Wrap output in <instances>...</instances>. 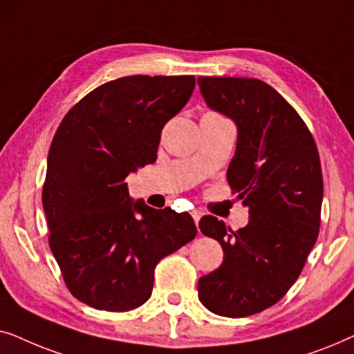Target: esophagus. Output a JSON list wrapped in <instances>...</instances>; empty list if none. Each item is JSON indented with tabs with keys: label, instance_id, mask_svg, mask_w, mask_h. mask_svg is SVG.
I'll use <instances>...</instances> for the list:
<instances>
[{
	"label": "esophagus",
	"instance_id": "1",
	"mask_svg": "<svg viewBox=\"0 0 354 354\" xmlns=\"http://www.w3.org/2000/svg\"><path fill=\"white\" fill-rule=\"evenodd\" d=\"M192 216H193V221H195V224L198 225V222H200L203 212L198 211V209H193V211H192Z\"/></svg>",
	"mask_w": 354,
	"mask_h": 354
}]
</instances>
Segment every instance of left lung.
<instances>
[{
  "label": "left lung",
  "mask_w": 354,
  "mask_h": 354,
  "mask_svg": "<svg viewBox=\"0 0 354 354\" xmlns=\"http://www.w3.org/2000/svg\"><path fill=\"white\" fill-rule=\"evenodd\" d=\"M206 104L236 125L227 182L250 221L232 230L214 216L200 229L224 261L198 280L203 306L245 317L272 306L297 282L321 225L324 183L314 138L279 91L258 79L198 77Z\"/></svg>",
  "instance_id": "left-lung-1"
}]
</instances>
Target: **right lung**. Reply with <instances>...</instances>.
Instances as JSON below:
<instances>
[{
	"instance_id": "1",
	"label": "right lung",
	"mask_w": 354,
	"mask_h": 354,
	"mask_svg": "<svg viewBox=\"0 0 354 354\" xmlns=\"http://www.w3.org/2000/svg\"><path fill=\"white\" fill-rule=\"evenodd\" d=\"M195 88L193 75H130L82 98L48 153L43 209L69 292L103 311L151 297L154 268L196 235L188 212L129 196L125 177L156 161L162 127Z\"/></svg>"
}]
</instances>
